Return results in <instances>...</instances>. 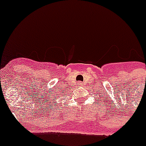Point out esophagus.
Here are the masks:
<instances>
[{"label":"esophagus","instance_id":"esophagus-1","mask_svg":"<svg viewBox=\"0 0 146 146\" xmlns=\"http://www.w3.org/2000/svg\"><path fill=\"white\" fill-rule=\"evenodd\" d=\"M78 85L79 86H80V87H82V86H83V83H82V82H78Z\"/></svg>","mask_w":146,"mask_h":146}]
</instances>
